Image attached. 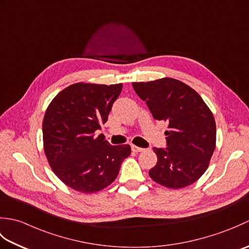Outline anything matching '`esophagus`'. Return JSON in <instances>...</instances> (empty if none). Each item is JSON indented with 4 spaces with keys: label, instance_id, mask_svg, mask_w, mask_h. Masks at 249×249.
<instances>
[{
    "label": "esophagus",
    "instance_id": "1",
    "mask_svg": "<svg viewBox=\"0 0 249 249\" xmlns=\"http://www.w3.org/2000/svg\"><path fill=\"white\" fill-rule=\"evenodd\" d=\"M131 150H133V152H135V153H139V152L144 151V149H142V147H139V146H136V145H131Z\"/></svg>",
    "mask_w": 249,
    "mask_h": 249
}]
</instances>
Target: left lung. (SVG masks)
I'll return each instance as SVG.
<instances>
[{
    "label": "left lung",
    "mask_w": 249,
    "mask_h": 249,
    "mask_svg": "<svg viewBox=\"0 0 249 249\" xmlns=\"http://www.w3.org/2000/svg\"><path fill=\"white\" fill-rule=\"evenodd\" d=\"M153 118L168 123L166 149L154 147L157 162L149 174L173 189L195 183L209 167L216 145L213 113L194 89L177 79L134 82Z\"/></svg>",
    "instance_id": "left-lung-1"
}]
</instances>
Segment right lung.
<instances>
[{
	"label": "right lung",
	"mask_w": 249,
	"mask_h": 249,
	"mask_svg": "<svg viewBox=\"0 0 249 249\" xmlns=\"http://www.w3.org/2000/svg\"><path fill=\"white\" fill-rule=\"evenodd\" d=\"M123 84L75 83L63 89L46 110L43 121L44 150L55 176L68 187L91 194L116 178L130 155L128 144L111 145L103 135Z\"/></svg>",
	"instance_id": "right-lung-1"
}]
</instances>
